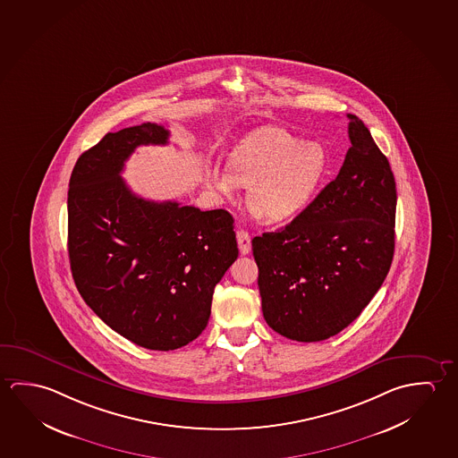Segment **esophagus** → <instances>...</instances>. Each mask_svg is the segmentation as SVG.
<instances>
[{"label": "esophagus", "mask_w": 458, "mask_h": 458, "mask_svg": "<svg viewBox=\"0 0 458 458\" xmlns=\"http://www.w3.org/2000/svg\"><path fill=\"white\" fill-rule=\"evenodd\" d=\"M236 240H238V248H240L241 254H249L250 249H252L250 234L248 232H244V230H240V232L236 233Z\"/></svg>", "instance_id": "34e87169"}]
</instances>
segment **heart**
I'll use <instances>...</instances> for the list:
<instances>
[{
    "instance_id": "1",
    "label": "heart",
    "mask_w": 458,
    "mask_h": 458,
    "mask_svg": "<svg viewBox=\"0 0 458 458\" xmlns=\"http://www.w3.org/2000/svg\"><path fill=\"white\" fill-rule=\"evenodd\" d=\"M326 165L327 155L319 143L303 142L284 129L262 128L236 145L230 169L212 167L209 181L228 198L238 183L250 187L248 203L255 217L284 222L307 208Z\"/></svg>"
}]
</instances>
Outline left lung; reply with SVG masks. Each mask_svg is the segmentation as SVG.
<instances>
[{"label": "left lung", "mask_w": 458, "mask_h": 458, "mask_svg": "<svg viewBox=\"0 0 458 458\" xmlns=\"http://www.w3.org/2000/svg\"><path fill=\"white\" fill-rule=\"evenodd\" d=\"M334 181L289 225L252 240L263 318L297 342H321L368 307L394 254L396 182L364 123Z\"/></svg>", "instance_id": "1"}]
</instances>
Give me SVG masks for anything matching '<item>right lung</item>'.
Returning a JSON list of instances; mask_svg holds the SVG:
<instances>
[{
    "mask_svg": "<svg viewBox=\"0 0 458 458\" xmlns=\"http://www.w3.org/2000/svg\"><path fill=\"white\" fill-rule=\"evenodd\" d=\"M157 123L108 134L78 157L68 185V257L83 301L135 345L169 352L208 326L214 287L238 259L233 217L150 201L123 181L140 145H165Z\"/></svg>",
    "mask_w": 458,
    "mask_h": 458,
    "instance_id": "1",
    "label": "right lung"
}]
</instances>
